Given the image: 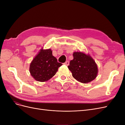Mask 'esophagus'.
<instances>
[{"mask_svg":"<svg viewBox=\"0 0 125 125\" xmlns=\"http://www.w3.org/2000/svg\"><path fill=\"white\" fill-rule=\"evenodd\" d=\"M64 64H65V65H67V66H68L69 65V61H66L65 63H64Z\"/></svg>","mask_w":125,"mask_h":125,"instance_id":"obj_1","label":"esophagus"}]
</instances>
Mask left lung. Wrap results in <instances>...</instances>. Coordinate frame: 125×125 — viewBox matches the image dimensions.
Segmentation results:
<instances>
[{"mask_svg":"<svg viewBox=\"0 0 125 125\" xmlns=\"http://www.w3.org/2000/svg\"><path fill=\"white\" fill-rule=\"evenodd\" d=\"M73 56L68 67L75 80L87 83L95 79L98 73L97 66L90 55L77 52H73Z\"/></svg>","mask_w":125,"mask_h":125,"instance_id":"8db88e82","label":"left lung"}]
</instances>
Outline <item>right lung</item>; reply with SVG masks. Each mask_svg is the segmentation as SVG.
Returning <instances> with one entry per match:
<instances>
[{
  "mask_svg": "<svg viewBox=\"0 0 125 125\" xmlns=\"http://www.w3.org/2000/svg\"><path fill=\"white\" fill-rule=\"evenodd\" d=\"M62 65L52 56L51 49H41L30 65V72L32 77L40 82H45L54 76L58 68Z\"/></svg>",
  "mask_w": 125,
  "mask_h": 125,
  "instance_id": "add662e5",
  "label": "right lung"
}]
</instances>
